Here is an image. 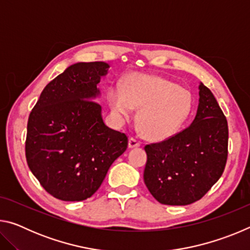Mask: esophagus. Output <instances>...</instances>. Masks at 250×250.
I'll return each mask as SVG.
<instances>
[{
  "label": "esophagus",
  "instance_id": "34e87169",
  "mask_svg": "<svg viewBox=\"0 0 250 250\" xmlns=\"http://www.w3.org/2000/svg\"><path fill=\"white\" fill-rule=\"evenodd\" d=\"M138 146H140V142H139L137 139L130 138L129 139V147H130V149H133V147H138Z\"/></svg>",
  "mask_w": 250,
  "mask_h": 250
}]
</instances>
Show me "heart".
<instances>
[{"label":"heart","instance_id":"b5f03b06","mask_svg":"<svg viewBox=\"0 0 250 250\" xmlns=\"http://www.w3.org/2000/svg\"><path fill=\"white\" fill-rule=\"evenodd\" d=\"M108 100L112 111L124 118H129L133 109H139V129L153 141L174 137L193 105L191 92L177 83L161 76L138 73L126 76L122 90L111 88Z\"/></svg>","mask_w":250,"mask_h":250}]
</instances>
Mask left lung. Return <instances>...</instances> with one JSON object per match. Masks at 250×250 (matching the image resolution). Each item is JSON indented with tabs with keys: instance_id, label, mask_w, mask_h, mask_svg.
Returning a JSON list of instances; mask_svg holds the SVG:
<instances>
[{
	"instance_id": "obj_1",
	"label": "left lung",
	"mask_w": 250,
	"mask_h": 250,
	"mask_svg": "<svg viewBox=\"0 0 250 250\" xmlns=\"http://www.w3.org/2000/svg\"><path fill=\"white\" fill-rule=\"evenodd\" d=\"M191 125L166 141L146 146L143 179L156 201L188 205L205 195L222 176L227 160V120L211 91L200 83Z\"/></svg>"
}]
</instances>
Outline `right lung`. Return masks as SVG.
Instances as JSON below:
<instances>
[{
    "label": "right lung",
    "mask_w": 250,
    "mask_h": 250,
    "mask_svg": "<svg viewBox=\"0 0 250 250\" xmlns=\"http://www.w3.org/2000/svg\"><path fill=\"white\" fill-rule=\"evenodd\" d=\"M104 62H76L44 88L27 122L29 170L50 195L79 202L94 195L128 146L125 133L105 125L99 83Z\"/></svg>",
    "instance_id": "right-lung-1"
}]
</instances>
